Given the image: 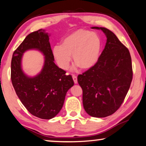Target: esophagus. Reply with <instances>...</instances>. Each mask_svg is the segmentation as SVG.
Segmentation results:
<instances>
[{
    "label": "esophagus",
    "instance_id": "esophagus-1",
    "mask_svg": "<svg viewBox=\"0 0 146 146\" xmlns=\"http://www.w3.org/2000/svg\"><path fill=\"white\" fill-rule=\"evenodd\" d=\"M72 78H73V80H74V82L75 83H78V79H77V76L75 74H73L72 75Z\"/></svg>",
    "mask_w": 146,
    "mask_h": 146
}]
</instances>
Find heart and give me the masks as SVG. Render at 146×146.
Masks as SVG:
<instances>
[{"instance_id":"heart-1","label":"heart","mask_w":146,"mask_h":146,"mask_svg":"<svg viewBox=\"0 0 146 146\" xmlns=\"http://www.w3.org/2000/svg\"><path fill=\"white\" fill-rule=\"evenodd\" d=\"M101 49V39L96 33L79 30L64 37L61 44L54 46L53 55L58 66L64 70L70 65L71 55L76 66L87 69L97 63Z\"/></svg>"}]
</instances>
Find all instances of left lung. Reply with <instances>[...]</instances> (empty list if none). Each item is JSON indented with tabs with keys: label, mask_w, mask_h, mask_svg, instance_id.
<instances>
[{
	"label": "left lung",
	"mask_w": 146,
	"mask_h": 146,
	"mask_svg": "<svg viewBox=\"0 0 146 146\" xmlns=\"http://www.w3.org/2000/svg\"><path fill=\"white\" fill-rule=\"evenodd\" d=\"M106 33L107 42L97 63L78 76L83 104L90 116L104 118L120 108L133 80L129 51L106 28L92 27Z\"/></svg>",
	"instance_id": "8db88e82"
}]
</instances>
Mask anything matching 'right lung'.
<instances>
[{
    "label": "right lung",
    "mask_w": 146,
    "mask_h": 146,
    "mask_svg": "<svg viewBox=\"0 0 146 146\" xmlns=\"http://www.w3.org/2000/svg\"><path fill=\"white\" fill-rule=\"evenodd\" d=\"M37 49L45 56L44 67L39 75L28 78L21 69V58L27 49ZM49 37L40 29L28 34L14 51L11 63V80L21 102L32 115L51 119L63 107L66 92L74 85L71 75L54 62Z\"/></svg>",
    "instance_id": "right-lung-1"
}]
</instances>
